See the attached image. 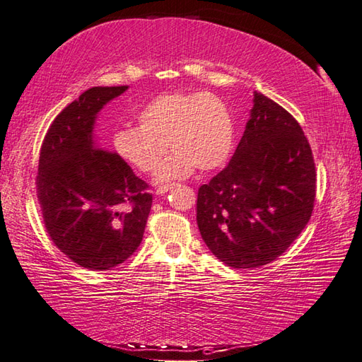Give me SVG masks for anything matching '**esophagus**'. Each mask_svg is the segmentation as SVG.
Wrapping results in <instances>:
<instances>
[{
	"label": "esophagus",
	"mask_w": 362,
	"mask_h": 362,
	"mask_svg": "<svg viewBox=\"0 0 362 362\" xmlns=\"http://www.w3.org/2000/svg\"><path fill=\"white\" fill-rule=\"evenodd\" d=\"M168 189H171V185H160L157 189V194H165L168 193Z\"/></svg>",
	"instance_id": "1"
}]
</instances>
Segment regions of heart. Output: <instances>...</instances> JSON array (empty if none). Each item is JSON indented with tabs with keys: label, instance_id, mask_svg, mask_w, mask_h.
Returning a JSON list of instances; mask_svg holds the SVG:
<instances>
[{
	"label": "heart",
	"instance_id": "1",
	"mask_svg": "<svg viewBox=\"0 0 362 362\" xmlns=\"http://www.w3.org/2000/svg\"><path fill=\"white\" fill-rule=\"evenodd\" d=\"M138 127L115 134L117 153L130 166L144 174L158 169V180L182 179L196 166L210 171L229 157L233 143V124L228 106L210 92H174L155 97L138 112Z\"/></svg>",
	"mask_w": 362,
	"mask_h": 362
}]
</instances>
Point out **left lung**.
<instances>
[{
    "label": "left lung",
    "mask_w": 362,
    "mask_h": 362,
    "mask_svg": "<svg viewBox=\"0 0 362 362\" xmlns=\"http://www.w3.org/2000/svg\"><path fill=\"white\" fill-rule=\"evenodd\" d=\"M315 183L314 155L300 124L281 105L254 92L235 153L197 191L202 240L228 267L270 264L309 223Z\"/></svg>",
    "instance_id": "left-lung-1"
}]
</instances>
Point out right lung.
Wrapping results in <instances>:
<instances>
[{"label":"right lung","instance_id":"add662e5","mask_svg":"<svg viewBox=\"0 0 362 362\" xmlns=\"http://www.w3.org/2000/svg\"><path fill=\"white\" fill-rule=\"evenodd\" d=\"M129 86H97L64 108L44 138L35 177L49 238L76 265L111 270L143 242L148 185L117 152L94 141L95 117Z\"/></svg>","mask_w":362,"mask_h":362}]
</instances>
